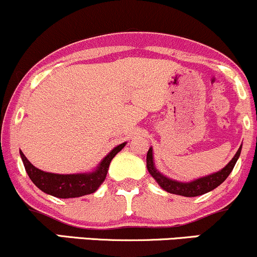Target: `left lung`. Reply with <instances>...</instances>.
I'll return each mask as SVG.
<instances>
[{
    "mask_svg": "<svg viewBox=\"0 0 257 257\" xmlns=\"http://www.w3.org/2000/svg\"><path fill=\"white\" fill-rule=\"evenodd\" d=\"M241 152V146L239 147L238 152L233 157V159L227 164L223 169L220 171L215 172L205 177L198 178V180L192 181V182H178V181H174L171 178L166 177L163 174H160L154 166V161H153V149L149 148L148 153H147V169L148 172L153 176L158 184L164 189V191L172 193V194L183 195V197H198V195H203L205 193L212 191L216 187L220 184L228 177L230 172H232L233 167H234L235 163H237L239 155Z\"/></svg>",
    "mask_w": 257,
    "mask_h": 257,
    "instance_id": "obj_1",
    "label": "left lung"
}]
</instances>
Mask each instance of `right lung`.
Segmentation results:
<instances>
[{
	"instance_id": "1",
	"label": "right lung",
	"mask_w": 257,
	"mask_h": 257,
	"mask_svg": "<svg viewBox=\"0 0 257 257\" xmlns=\"http://www.w3.org/2000/svg\"><path fill=\"white\" fill-rule=\"evenodd\" d=\"M125 144L126 142L115 147L113 151L100 161L94 171L87 172V174L59 175L46 172L34 166L23 154L22 151H20V157H22L23 164H24L30 180L37 188L41 189L46 194L62 199L79 198L94 193L98 187L104 182L110 161L125 147Z\"/></svg>"
}]
</instances>
